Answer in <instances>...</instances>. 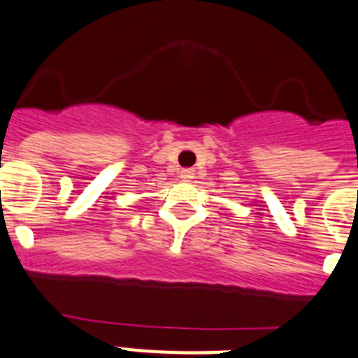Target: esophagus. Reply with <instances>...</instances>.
Segmentation results:
<instances>
[{
	"instance_id": "34e87169",
	"label": "esophagus",
	"mask_w": 358,
	"mask_h": 358,
	"mask_svg": "<svg viewBox=\"0 0 358 358\" xmlns=\"http://www.w3.org/2000/svg\"><path fill=\"white\" fill-rule=\"evenodd\" d=\"M194 175H196V173H194L192 169H182V171H180V178H182L183 182H191V180L194 178Z\"/></svg>"
}]
</instances>
